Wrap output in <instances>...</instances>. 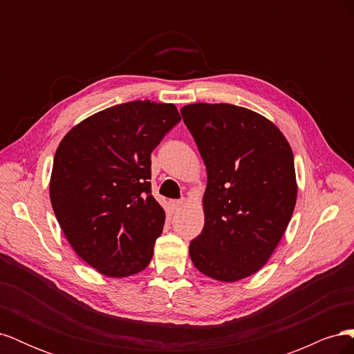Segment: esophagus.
<instances>
[{"instance_id": "34e87169", "label": "esophagus", "mask_w": 354, "mask_h": 354, "mask_svg": "<svg viewBox=\"0 0 354 354\" xmlns=\"http://www.w3.org/2000/svg\"><path fill=\"white\" fill-rule=\"evenodd\" d=\"M183 205H185V201H183V199H173V201H169V208L173 209V211H178Z\"/></svg>"}]
</instances>
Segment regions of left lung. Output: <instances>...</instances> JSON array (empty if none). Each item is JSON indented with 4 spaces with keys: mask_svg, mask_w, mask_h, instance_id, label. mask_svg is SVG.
I'll return each instance as SVG.
<instances>
[{
    "mask_svg": "<svg viewBox=\"0 0 354 354\" xmlns=\"http://www.w3.org/2000/svg\"><path fill=\"white\" fill-rule=\"evenodd\" d=\"M181 116L207 167L205 224L190 242L196 269L236 282L259 272L291 221L294 155L272 121L229 103H195Z\"/></svg>",
    "mask_w": 354,
    "mask_h": 354,
    "instance_id": "8db88e82",
    "label": "left lung"
}]
</instances>
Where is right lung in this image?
Here are the masks:
<instances>
[{"label":"right lung","instance_id":"add662e5","mask_svg":"<svg viewBox=\"0 0 354 354\" xmlns=\"http://www.w3.org/2000/svg\"><path fill=\"white\" fill-rule=\"evenodd\" d=\"M181 120L174 104L134 100L91 115L63 137L50 201L73 251L109 277L145 270L164 229L151 153Z\"/></svg>","mask_w":354,"mask_h":354}]
</instances>
